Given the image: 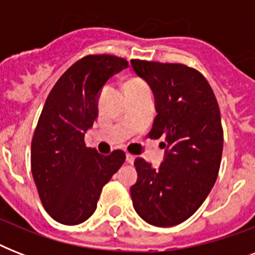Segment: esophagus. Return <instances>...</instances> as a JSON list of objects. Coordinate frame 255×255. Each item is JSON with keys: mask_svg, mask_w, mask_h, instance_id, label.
Masks as SVG:
<instances>
[{"mask_svg": "<svg viewBox=\"0 0 255 255\" xmlns=\"http://www.w3.org/2000/svg\"><path fill=\"white\" fill-rule=\"evenodd\" d=\"M133 160H135V156L131 155V153H127V163L132 164L133 163Z\"/></svg>", "mask_w": 255, "mask_h": 255, "instance_id": "34e87169", "label": "esophagus"}]
</instances>
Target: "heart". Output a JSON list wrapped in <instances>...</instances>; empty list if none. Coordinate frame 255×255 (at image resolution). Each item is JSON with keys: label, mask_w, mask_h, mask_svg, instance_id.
I'll return each mask as SVG.
<instances>
[{"label": "heart", "mask_w": 255, "mask_h": 255, "mask_svg": "<svg viewBox=\"0 0 255 255\" xmlns=\"http://www.w3.org/2000/svg\"><path fill=\"white\" fill-rule=\"evenodd\" d=\"M143 81H140V79H131L129 82H127V85H126V88H132V87H139V86H144Z\"/></svg>", "instance_id": "b5f03b06"}]
</instances>
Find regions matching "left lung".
Instances as JSON below:
<instances>
[{"label": "left lung", "instance_id": "left-lung-1", "mask_svg": "<svg viewBox=\"0 0 255 255\" xmlns=\"http://www.w3.org/2000/svg\"><path fill=\"white\" fill-rule=\"evenodd\" d=\"M131 65L155 95L157 115L148 136L163 137L165 148L159 168L141 157L135 160L133 208L153 226L178 225L201 206L217 180L224 147L220 107L197 70L141 59H132Z\"/></svg>", "mask_w": 255, "mask_h": 255}]
</instances>
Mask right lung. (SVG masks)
<instances>
[{"label":"right lung","mask_w":255,"mask_h":255,"mask_svg":"<svg viewBox=\"0 0 255 255\" xmlns=\"http://www.w3.org/2000/svg\"><path fill=\"white\" fill-rule=\"evenodd\" d=\"M128 67L124 58L100 54L75 62L50 91L31 140V173L46 212L63 225H78L95 212L100 192L126 153H98L85 132L98 116L104 83Z\"/></svg>","instance_id":"obj_1"}]
</instances>
